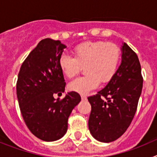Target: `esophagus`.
I'll use <instances>...</instances> for the list:
<instances>
[{
	"label": "esophagus",
	"mask_w": 157,
	"mask_h": 157,
	"mask_svg": "<svg viewBox=\"0 0 157 157\" xmlns=\"http://www.w3.org/2000/svg\"><path fill=\"white\" fill-rule=\"evenodd\" d=\"M81 98H82V101H86V100L87 99L86 96L83 95V94H82V95H81Z\"/></svg>",
	"instance_id": "34e87169"
}]
</instances>
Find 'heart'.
<instances>
[{"label": "heart", "mask_w": 157, "mask_h": 157, "mask_svg": "<svg viewBox=\"0 0 157 157\" xmlns=\"http://www.w3.org/2000/svg\"><path fill=\"white\" fill-rule=\"evenodd\" d=\"M74 57L63 54L59 59V68L67 77L72 78L85 67L86 75L78 77L68 84L70 90L86 94L101 83L112 79L120 64L121 51L113 43L86 41L75 47Z\"/></svg>", "instance_id": "b5f03b06"}]
</instances>
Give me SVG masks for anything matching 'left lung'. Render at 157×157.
Returning <instances> with one entry per match:
<instances>
[{
    "instance_id": "obj_1",
    "label": "left lung",
    "mask_w": 157,
    "mask_h": 157,
    "mask_svg": "<svg viewBox=\"0 0 157 157\" xmlns=\"http://www.w3.org/2000/svg\"><path fill=\"white\" fill-rule=\"evenodd\" d=\"M122 60L116 75L96 95L89 97V129L101 142L116 141L125 133L135 115L143 78L137 54L123 43Z\"/></svg>"
}]
</instances>
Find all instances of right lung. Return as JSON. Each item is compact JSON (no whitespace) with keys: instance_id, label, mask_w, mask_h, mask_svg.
I'll return each mask as SVG.
<instances>
[{"instance_id":"right-lung-1","label":"right lung","mask_w":157,"mask_h":157,"mask_svg":"<svg viewBox=\"0 0 157 157\" xmlns=\"http://www.w3.org/2000/svg\"><path fill=\"white\" fill-rule=\"evenodd\" d=\"M65 48L58 40H41L18 75L16 94L23 120L30 132L42 141H56L66 134L69 116L81 101L74 91L61 100L53 97L65 90L66 82L59 66Z\"/></svg>"}]
</instances>
